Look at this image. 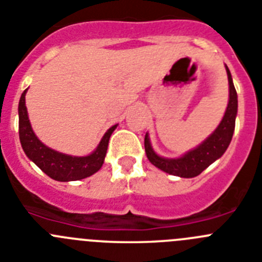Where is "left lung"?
I'll return each instance as SVG.
<instances>
[{
    "mask_svg": "<svg viewBox=\"0 0 262 262\" xmlns=\"http://www.w3.org/2000/svg\"><path fill=\"white\" fill-rule=\"evenodd\" d=\"M228 84H230V101L224 113L221 124L216 127L214 133L206 139L202 144L185 154L178 159H165L161 157L152 149L151 142L148 134L144 138V148L148 160L159 169L169 174L178 176V177L191 178L201 174L209 165H211L215 160H217L226 152L232 140L233 129H235V119L237 114V93L233 86L232 77L230 69L226 67Z\"/></svg>",
    "mask_w": 262,
    "mask_h": 262,
    "instance_id": "8db88e82",
    "label": "left lung"
}]
</instances>
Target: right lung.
<instances>
[{
  "instance_id": "add662e5",
  "label": "right lung",
  "mask_w": 262,
  "mask_h": 262,
  "mask_svg": "<svg viewBox=\"0 0 262 262\" xmlns=\"http://www.w3.org/2000/svg\"><path fill=\"white\" fill-rule=\"evenodd\" d=\"M26 92L27 89L20 96L18 114H19V140L27 157L34 161L46 174L56 181H77L98 172L105 161L108 139L113 131L117 128V124L107 129V133L103 135L96 151L89 156L77 157L60 154L43 144L32 131L27 115L26 102H25Z\"/></svg>"
}]
</instances>
